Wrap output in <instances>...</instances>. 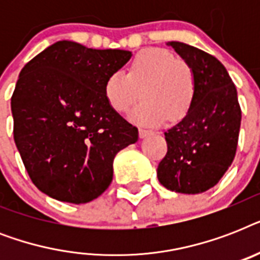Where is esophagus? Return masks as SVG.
I'll return each instance as SVG.
<instances>
[{
	"instance_id": "34e87169",
	"label": "esophagus",
	"mask_w": 260,
	"mask_h": 260,
	"mask_svg": "<svg viewBox=\"0 0 260 260\" xmlns=\"http://www.w3.org/2000/svg\"><path fill=\"white\" fill-rule=\"evenodd\" d=\"M154 134V132H152V131H148V129H144V128H140V129H139V136H140V138H147V136H150V135H152Z\"/></svg>"
}]
</instances>
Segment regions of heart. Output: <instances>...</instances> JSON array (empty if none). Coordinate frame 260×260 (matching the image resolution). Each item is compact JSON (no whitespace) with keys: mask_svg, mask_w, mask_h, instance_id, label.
Masks as SVG:
<instances>
[{"mask_svg":"<svg viewBox=\"0 0 260 260\" xmlns=\"http://www.w3.org/2000/svg\"><path fill=\"white\" fill-rule=\"evenodd\" d=\"M144 101L129 113L142 125H160L170 118L179 121L191 108L196 95L193 69L171 52L146 48L134 58L128 75L114 71L105 83V97L118 113H125L140 98Z\"/></svg>","mask_w":260,"mask_h":260,"instance_id":"heart-1","label":"heart"}]
</instances>
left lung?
<instances>
[{
	"label": "left lung",
	"instance_id": "left-lung-1",
	"mask_svg": "<svg viewBox=\"0 0 260 260\" xmlns=\"http://www.w3.org/2000/svg\"><path fill=\"white\" fill-rule=\"evenodd\" d=\"M169 46L193 69L196 95L182 121L165 132L167 154L158 179L175 193H204L221 179L236 155L242 121L238 91L213 55L185 43Z\"/></svg>",
	"mask_w": 260,
	"mask_h": 260
}]
</instances>
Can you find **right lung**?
<instances>
[{
	"mask_svg": "<svg viewBox=\"0 0 260 260\" xmlns=\"http://www.w3.org/2000/svg\"><path fill=\"white\" fill-rule=\"evenodd\" d=\"M131 56L62 40L22 67L10 100L13 136L40 191L86 204L109 187L114 156L139 138L105 97L106 79Z\"/></svg>",
	"mask_w": 260,
	"mask_h": 260,
	"instance_id": "add662e5",
	"label": "right lung"
}]
</instances>
